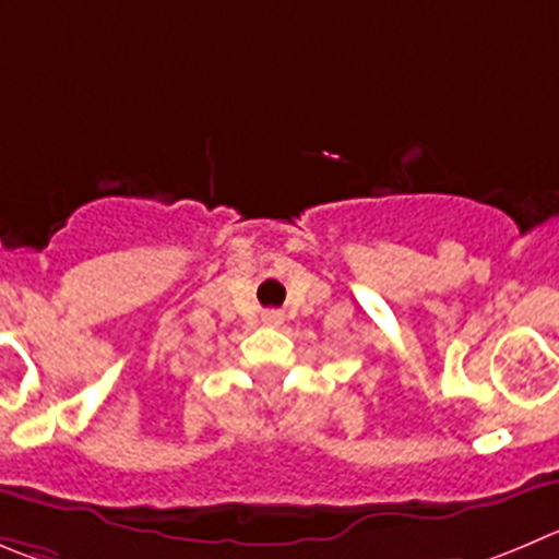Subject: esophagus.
I'll return each instance as SVG.
<instances>
[{
    "label": "esophagus",
    "mask_w": 559,
    "mask_h": 559,
    "mask_svg": "<svg viewBox=\"0 0 559 559\" xmlns=\"http://www.w3.org/2000/svg\"><path fill=\"white\" fill-rule=\"evenodd\" d=\"M263 323H269V326H276V323H283V316H280V312H265Z\"/></svg>",
    "instance_id": "obj_1"
}]
</instances>
